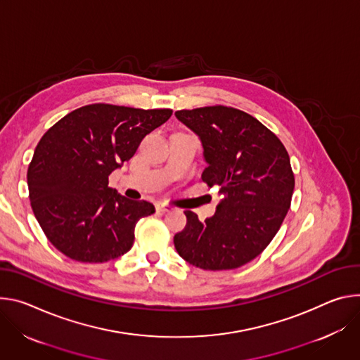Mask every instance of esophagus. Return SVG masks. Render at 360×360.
<instances>
[{
    "label": "esophagus",
    "mask_w": 360,
    "mask_h": 360,
    "mask_svg": "<svg viewBox=\"0 0 360 360\" xmlns=\"http://www.w3.org/2000/svg\"><path fill=\"white\" fill-rule=\"evenodd\" d=\"M155 210H157L158 213H167V212L172 210V206L163 205V203H158V205H155Z\"/></svg>",
    "instance_id": "34e87169"
}]
</instances>
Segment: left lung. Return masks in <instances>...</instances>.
Here are the masks:
<instances>
[{"label":"left lung","mask_w":360,"mask_h":360,"mask_svg":"<svg viewBox=\"0 0 360 360\" xmlns=\"http://www.w3.org/2000/svg\"><path fill=\"white\" fill-rule=\"evenodd\" d=\"M176 117L200 137L207 162L202 179L224 198L205 221L186 210L174 248L205 270L240 267L269 246L288 214L295 188L288 150L257 118L233 107L179 110Z\"/></svg>","instance_id":"8db88e82"}]
</instances>
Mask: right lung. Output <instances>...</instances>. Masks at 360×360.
I'll return each mask as SVG.
<instances>
[{
	"label": "right lung",
	"instance_id": "obj_1",
	"mask_svg": "<svg viewBox=\"0 0 360 360\" xmlns=\"http://www.w3.org/2000/svg\"><path fill=\"white\" fill-rule=\"evenodd\" d=\"M172 114L96 103L49 129L35 147L27 181L34 216L57 250L77 262L104 263L131 249L137 221L154 206L118 194L108 176Z\"/></svg>",
	"mask_w": 360,
	"mask_h": 360
}]
</instances>
